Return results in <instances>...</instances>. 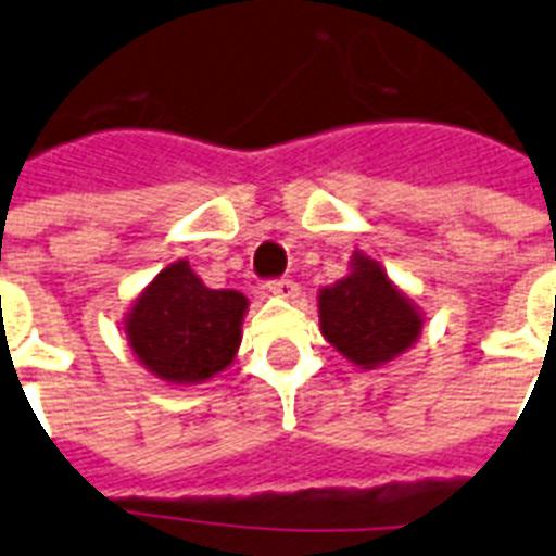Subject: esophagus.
Segmentation results:
<instances>
[{"mask_svg":"<svg viewBox=\"0 0 556 556\" xmlns=\"http://www.w3.org/2000/svg\"><path fill=\"white\" fill-rule=\"evenodd\" d=\"M268 291L277 293V296H286V300H293L300 288H296V282H293V279L279 277V279H268Z\"/></svg>","mask_w":556,"mask_h":556,"instance_id":"1","label":"esophagus"}]
</instances>
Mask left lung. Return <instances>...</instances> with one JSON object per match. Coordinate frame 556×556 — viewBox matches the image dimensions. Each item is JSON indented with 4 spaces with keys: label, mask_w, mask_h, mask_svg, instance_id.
<instances>
[{
    "label": "left lung",
    "mask_w": 556,
    "mask_h": 556,
    "mask_svg": "<svg viewBox=\"0 0 556 556\" xmlns=\"http://www.w3.org/2000/svg\"><path fill=\"white\" fill-rule=\"evenodd\" d=\"M349 277L323 288L319 325L323 337L354 365L377 368L408 351L422 328V314L388 279L380 263L354 254Z\"/></svg>",
    "instance_id": "8db88e82"
}]
</instances>
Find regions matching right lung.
<instances>
[{
	"mask_svg": "<svg viewBox=\"0 0 556 556\" xmlns=\"http://www.w3.org/2000/svg\"><path fill=\"white\" fill-rule=\"evenodd\" d=\"M248 300L239 291L202 286L179 260L156 274L128 319V345L160 380L202 382L225 371L242 342Z\"/></svg>",
	"mask_w": 556,
	"mask_h": 556,
	"instance_id": "1",
	"label": "right lung"
}]
</instances>
